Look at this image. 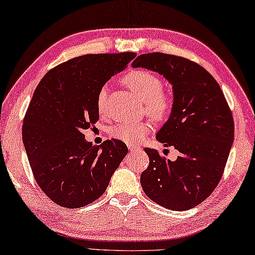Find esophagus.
<instances>
[{
	"instance_id": "34e87169",
	"label": "esophagus",
	"mask_w": 255,
	"mask_h": 255,
	"mask_svg": "<svg viewBox=\"0 0 255 255\" xmlns=\"http://www.w3.org/2000/svg\"><path fill=\"white\" fill-rule=\"evenodd\" d=\"M128 148H129V150H130V151L139 150V147L136 146V145H128Z\"/></svg>"
}]
</instances>
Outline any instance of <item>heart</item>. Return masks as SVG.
Segmentation results:
<instances>
[{"mask_svg": "<svg viewBox=\"0 0 255 255\" xmlns=\"http://www.w3.org/2000/svg\"><path fill=\"white\" fill-rule=\"evenodd\" d=\"M124 83L135 92L138 98L143 101L146 113L155 119H164L169 115L173 103L168 96L163 94L164 82L154 73L135 70L129 72L124 78ZM108 89L103 87L97 96V109L99 114L105 110V103ZM151 130V125L147 122L138 124H119L110 130L115 139L124 141L128 145H136L145 138Z\"/></svg>", "mask_w": 255, "mask_h": 255, "instance_id": "obj_1", "label": "heart"}]
</instances>
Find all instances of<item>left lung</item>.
Listing matches in <instances>:
<instances>
[{
	"mask_svg": "<svg viewBox=\"0 0 255 255\" xmlns=\"http://www.w3.org/2000/svg\"><path fill=\"white\" fill-rule=\"evenodd\" d=\"M173 86V107L156 139L179 151L175 160L146 148L149 166L140 176L146 195L173 211L195 207L211 195L224 172L234 123L219 83L204 68L173 54H141L131 63Z\"/></svg>",
	"mask_w": 255,
	"mask_h": 255,
	"instance_id": "1",
	"label": "left lung"
}]
</instances>
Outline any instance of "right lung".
<instances>
[{
    "label": "right lung",
    "mask_w": 255,
    "mask_h": 255,
    "mask_svg": "<svg viewBox=\"0 0 255 255\" xmlns=\"http://www.w3.org/2000/svg\"><path fill=\"white\" fill-rule=\"evenodd\" d=\"M135 57L80 55L50 70L36 87L22 139L36 183L58 205L75 210L95 202L127 155L125 142L113 138L94 146L82 131L98 122L99 90Z\"/></svg>",
    "instance_id": "add662e5"
}]
</instances>
